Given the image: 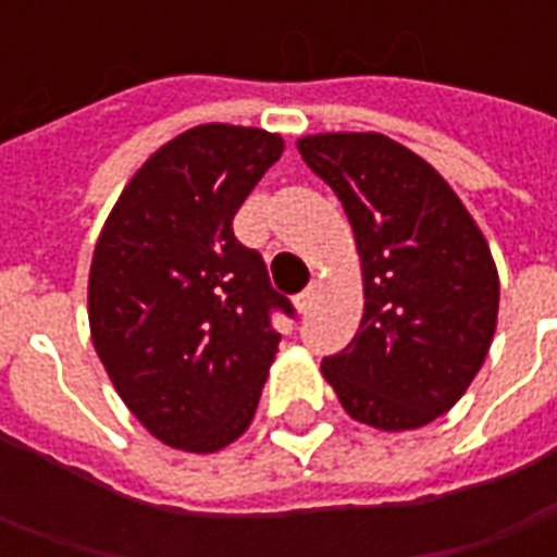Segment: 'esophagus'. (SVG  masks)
I'll list each match as a JSON object with an SVG mask.
<instances>
[{
    "mask_svg": "<svg viewBox=\"0 0 557 557\" xmlns=\"http://www.w3.org/2000/svg\"><path fill=\"white\" fill-rule=\"evenodd\" d=\"M313 301H315V286H307V289L295 298V310H298V313H310Z\"/></svg>",
    "mask_w": 557,
    "mask_h": 557,
    "instance_id": "1",
    "label": "esophagus"
}]
</instances>
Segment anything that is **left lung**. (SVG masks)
Returning <instances> with one entry per match:
<instances>
[{
	"mask_svg": "<svg viewBox=\"0 0 557 557\" xmlns=\"http://www.w3.org/2000/svg\"><path fill=\"white\" fill-rule=\"evenodd\" d=\"M298 151L343 202L363 274L358 334L322 375L367 426H426L459 403L492 346L490 244L454 187L385 134H313Z\"/></svg>",
	"mask_w": 557,
	"mask_h": 557,
	"instance_id": "left-lung-1",
	"label": "left lung"
}]
</instances>
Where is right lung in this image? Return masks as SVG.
<instances>
[{"instance_id": "add662e5", "label": "right lung", "mask_w": 557, "mask_h": 557, "mask_svg": "<svg viewBox=\"0 0 557 557\" xmlns=\"http://www.w3.org/2000/svg\"><path fill=\"white\" fill-rule=\"evenodd\" d=\"M283 137L199 125L160 146L119 196L95 244L89 327L110 382L154 438L214 454L259 406L280 334L262 256L232 218Z\"/></svg>"}]
</instances>
